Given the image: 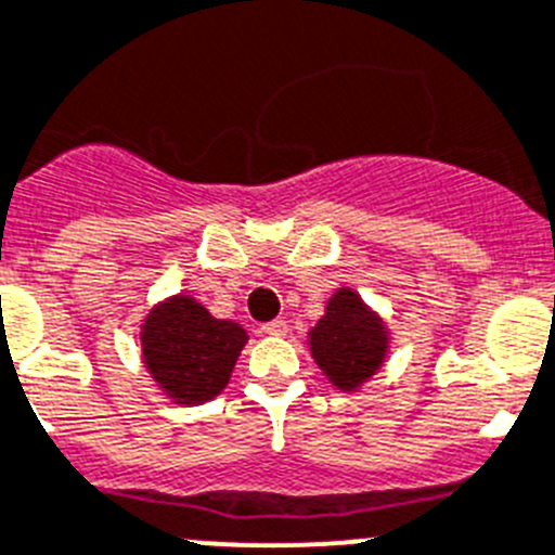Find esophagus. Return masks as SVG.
<instances>
[{
    "mask_svg": "<svg viewBox=\"0 0 555 555\" xmlns=\"http://www.w3.org/2000/svg\"><path fill=\"white\" fill-rule=\"evenodd\" d=\"M260 331L268 333V336H284V333H287V322H284L282 317H279V320L266 322V325H262Z\"/></svg>",
    "mask_w": 555,
    "mask_h": 555,
    "instance_id": "34e87169",
    "label": "esophagus"
}]
</instances>
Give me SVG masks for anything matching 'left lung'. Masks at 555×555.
<instances>
[{
	"label": "left lung",
	"instance_id": "8db88e82",
	"mask_svg": "<svg viewBox=\"0 0 555 555\" xmlns=\"http://www.w3.org/2000/svg\"><path fill=\"white\" fill-rule=\"evenodd\" d=\"M317 365L341 390H352L379 369L387 338L382 322L349 289L336 293L309 336Z\"/></svg>",
	"mask_w": 555,
	"mask_h": 555
}]
</instances>
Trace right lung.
Instances as JSON below:
<instances>
[{"label": "right lung", "mask_w": 555, "mask_h": 555, "mask_svg": "<svg viewBox=\"0 0 555 555\" xmlns=\"http://www.w3.org/2000/svg\"><path fill=\"white\" fill-rule=\"evenodd\" d=\"M141 338L149 371L165 392L181 403H203L228 385L246 331L179 295L149 314Z\"/></svg>", "instance_id": "1"}]
</instances>
